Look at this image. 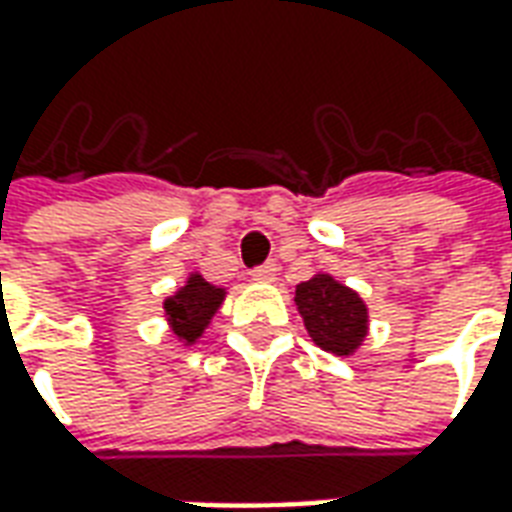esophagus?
Masks as SVG:
<instances>
[{"instance_id":"34e87169","label":"esophagus","mask_w":512,"mask_h":512,"mask_svg":"<svg viewBox=\"0 0 512 512\" xmlns=\"http://www.w3.org/2000/svg\"><path fill=\"white\" fill-rule=\"evenodd\" d=\"M252 279H255V282H274V279H277V266H274V263H266V266L252 268Z\"/></svg>"}]
</instances>
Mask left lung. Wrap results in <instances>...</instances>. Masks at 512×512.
I'll return each mask as SVG.
<instances>
[{"mask_svg": "<svg viewBox=\"0 0 512 512\" xmlns=\"http://www.w3.org/2000/svg\"><path fill=\"white\" fill-rule=\"evenodd\" d=\"M293 301L318 348L334 356H354L362 348L370 315L365 299L354 288L337 282L326 271H318L315 277L296 285Z\"/></svg>", "mask_w": 512, "mask_h": 512, "instance_id": "left-lung-1", "label": "left lung"}]
</instances>
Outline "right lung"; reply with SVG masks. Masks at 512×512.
I'll use <instances>...</instances> for the list:
<instances>
[{
	"mask_svg": "<svg viewBox=\"0 0 512 512\" xmlns=\"http://www.w3.org/2000/svg\"><path fill=\"white\" fill-rule=\"evenodd\" d=\"M224 296L227 290L208 282L200 271H191L186 282L164 299V318H167L169 332L183 345H194L211 326L213 315L224 304Z\"/></svg>",
	"mask_w": 512,
	"mask_h": 512,
	"instance_id": "1",
	"label": "right lung"
}]
</instances>
